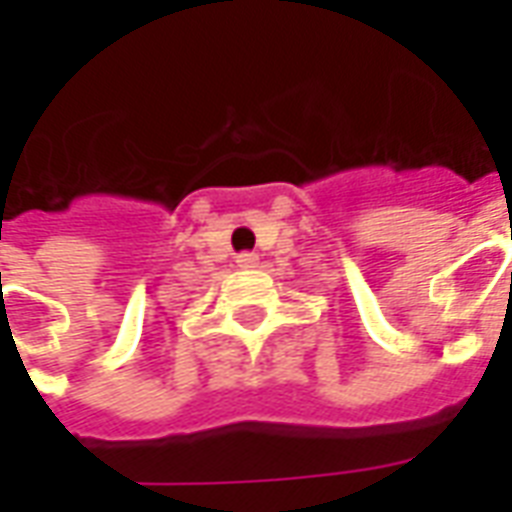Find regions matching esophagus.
<instances>
[{
    "label": "esophagus",
    "mask_w": 512,
    "mask_h": 512,
    "mask_svg": "<svg viewBox=\"0 0 512 512\" xmlns=\"http://www.w3.org/2000/svg\"><path fill=\"white\" fill-rule=\"evenodd\" d=\"M235 263L241 268H255L257 266V255H252V252H244V255L235 257Z\"/></svg>",
    "instance_id": "1"
}]
</instances>
